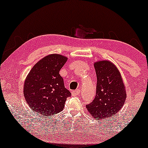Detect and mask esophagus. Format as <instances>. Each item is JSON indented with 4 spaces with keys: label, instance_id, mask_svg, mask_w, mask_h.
Masks as SVG:
<instances>
[{
    "label": "esophagus",
    "instance_id": "1",
    "mask_svg": "<svg viewBox=\"0 0 148 148\" xmlns=\"http://www.w3.org/2000/svg\"><path fill=\"white\" fill-rule=\"evenodd\" d=\"M80 92H81V90H80L79 89H77V90H76L72 92V96H77L80 94Z\"/></svg>",
    "mask_w": 148,
    "mask_h": 148
}]
</instances>
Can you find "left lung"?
Here are the masks:
<instances>
[{"label": "left lung", "mask_w": 148, "mask_h": 148, "mask_svg": "<svg viewBox=\"0 0 148 148\" xmlns=\"http://www.w3.org/2000/svg\"><path fill=\"white\" fill-rule=\"evenodd\" d=\"M94 67L97 79L96 95L86 108L96 120H104L121 109L126 100L127 91L118 69L111 61H97Z\"/></svg>", "instance_id": "left-lung-1"}]
</instances>
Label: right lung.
Here are the masks:
<instances>
[{
  "label": "right lung",
  "instance_id": "1",
  "mask_svg": "<svg viewBox=\"0 0 148 148\" xmlns=\"http://www.w3.org/2000/svg\"><path fill=\"white\" fill-rule=\"evenodd\" d=\"M67 60L64 56L50 54L39 60L28 73L23 94L32 111L49 117L63 110L71 93L64 88L59 72Z\"/></svg>",
  "mask_w": 148,
  "mask_h": 148
}]
</instances>
